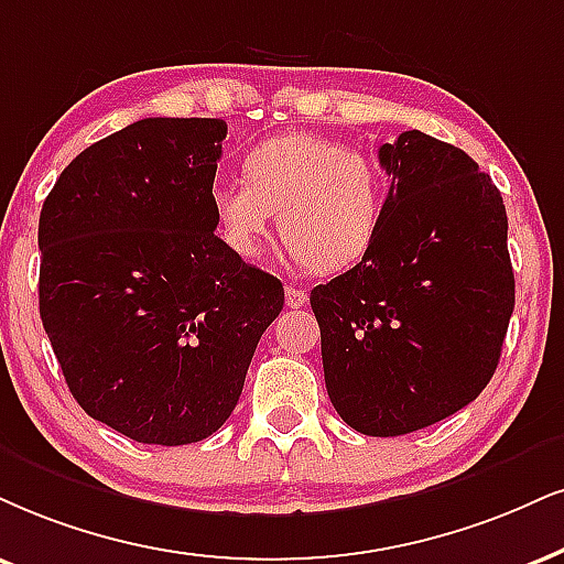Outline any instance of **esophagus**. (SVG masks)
<instances>
[{"label":"esophagus","instance_id":"1","mask_svg":"<svg viewBox=\"0 0 564 564\" xmlns=\"http://www.w3.org/2000/svg\"><path fill=\"white\" fill-rule=\"evenodd\" d=\"M284 303H288V308H303V305L308 303V293L301 288H293V284H288V288H284Z\"/></svg>","mask_w":564,"mask_h":564}]
</instances>
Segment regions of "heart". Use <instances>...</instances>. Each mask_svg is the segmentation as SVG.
<instances>
[{
  "label": "heart",
  "instance_id": "b5f03b06",
  "mask_svg": "<svg viewBox=\"0 0 564 564\" xmlns=\"http://www.w3.org/2000/svg\"><path fill=\"white\" fill-rule=\"evenodd\" d=\"M240 180L212 187L219 240L238 259L267 250L271 221L297 261L316 274L358 263L377 240L387 204V177L371 159L332 138L284 133L242 156Z\"/></svg>",
  "mask_w": 564,
  "mask_h": 564
}]
</instances>
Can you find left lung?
<instances>
[{
    "instance_id": "1",
    "label": "left lung",
    "mask_w": 564,
    "mask_h": 564,
    "mask_svg": "<svg viewBox=\"0 0 564 564\" xmlns=\"http://www.w3.org/2000/svg\"><path fill=\"white\" fill-rule=\"evenodd\" d=\"M392 177L368 253L311 290L326 392L366 436L426 429L495 377L516 308L507 212L457 145L405 130L379 149Z\"/></svg>"
}]
</instances>
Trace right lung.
I'll return each mask as SVG.
<instances>
[{
    "label": "right lung",
    "instance_id": "add662e5",
    "mask_svg": "<svg viewBox=\"0 0 564 564\" xmlns=\"http://www.w3.org/2000/svg\"><path fill=\"white\" fill-rule=\"evenodd\" d=\"M225 135L212 117H145L80 151L41 208L39 311L69 392L143 444L212 436L284 305L214 235Z\"/></svg>",
    "mask_w": 564,
    "mask_h": 564
}]
</instances>
